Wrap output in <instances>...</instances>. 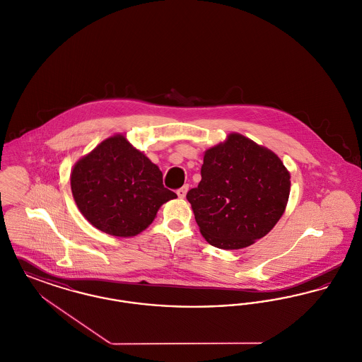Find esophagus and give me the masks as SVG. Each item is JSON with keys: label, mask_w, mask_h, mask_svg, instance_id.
<instances>
[{"label": "esophagus", "mask_w": 362, "mask_h": 362, "mask_svg": "<svg viewBox=\"0 0 362 362\" xmlns=\"http://www.w3.org/2000/svg\"><path fill=\"white\" fill-rule=\"evenodd\" d=\"M187 191H189V185H185L183 187L176 189V194H177V197H179V198H185V197H186V194H187Z\"/></svg>", "instance_id": "esophagus-1"}]
</instances>
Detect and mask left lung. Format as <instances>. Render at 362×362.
Listing matches in <instances>:
<instances>
[{"label": "left lung", "instance_id": "1", "mask_svg": "<svg viewBox=\"0 0 362 362\" xmlns=\"http://www.w3.org/2000/svg\"><path fill=\"white\" fill-rule=\"evenodd\" d=\"M201 176L187 201L202 236L217 248L254 244L285 211L291 175L276 153L241 134L207 149Z\"/></svg>", "mask_w": 362, "mask_h": 362}]
</instances>
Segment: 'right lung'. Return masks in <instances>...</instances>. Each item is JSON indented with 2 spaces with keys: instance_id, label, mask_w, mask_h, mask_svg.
<instances>
[{
  "instance_id": "1",
  "label": "right lung",
  "mask_w": 362,
  "mask_h": 362,
  "mask_svg": "<svg viewBox=\"0 0 362 362\" xmlns=\"http://www.w3.org/2000/svg\"><path fill=\"white\" fill-rule=\"evenodd\" d=\"M74 201L86 220L108 235L130 238L146 229L176 194L163 173L123 136L107 138L74 165Z\"/></svg>"
}]
</instances>
